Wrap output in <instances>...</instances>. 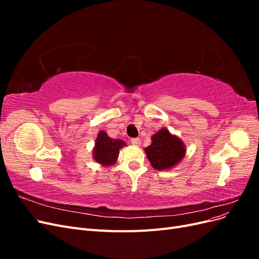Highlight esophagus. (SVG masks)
Here are the masks:
<instances>
[{"instance_id":"1","label":"esophagus","mask_w":259,"mask_h":259,"mask_svg":"<svg viewBox=\"0 0 259 259\" xmlns=\"http://www.w3.org/2000/svg\"><path fill=\"white\" fill-rule=\"evenodd\" d=\"M131 143H132L133 146L139 147L140 145H142V140H140V138H133V139L131 140Z\"/></svg>"}]
</instances>
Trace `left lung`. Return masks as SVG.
Returning <instances> with one entry per match:
<instances>
[{"label":"left lung","mask_w":259,"mask_h":259,"mask_svg":"<svg viewBox=\"0 0 259 259\" xmlns=\"http://www.w3.org/2000/svg\"><path fill=\"white\" fill-rule=\"evenodd\" d=\"M186 148L182 139L163 127L152 135L151 145L145 148V152L153 168L166 170L177 166L184 160Z\"/></svg>","instance_id":"8db88e82"}]
</instances>
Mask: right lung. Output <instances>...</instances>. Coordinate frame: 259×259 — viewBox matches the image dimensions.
Masks as SVG:
<instances>
[{
	"instance_id": "1",
	"label": "right lung",
	"mask_w": 259,
	"mask_h": 259,
	"mask_svg": "<svg viewBox=\"0 0 259 259\" xmlns=\"http://www.w3.org/2000/svg\"><path fill=\"white\" fill-rule=\"evenodd\" d=\"M126 146L122 139H113L105 131H99L93 148V159L101 166H112L119 158L120 149Z\"/></svg>"
}]
</instances>
